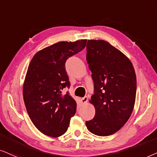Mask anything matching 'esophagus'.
Segmentation results:
<instances>
[{
    "mask_svg": "<svg viewBox=\"0 0 157 157\" xmlns=\"http://www.w3.org/2000/svg\"><path fill=\"white\" fill-rule=\"evenodd\" d=\"M87 99H88V98H87V96H85V97H83L82 99H81V101H82V103H86L87 102Z\"/></svg>",
    "mask_w": 157,
    "mask_h": 157,
    "instance_id": "esophagus-1",
    "label": "esophagus"
}]
</instances>
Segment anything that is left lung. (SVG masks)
Instances as JSON below:
<instances>
[{
    "instance_id": "left-lung-1",
    "label": "left lung",
    "mask_w": 157,
    "mask_h": 157,
    "mask_svg": "<svg viewBox=\"0 0 157 157\" xmlns=\"http://www.w3.org/2000/svg\"><path fill=\"white\" fill-rule=\"evenodd\" d=\"M86 59L92 72L94 94L90 102L95 117L86 121L93 134L106 136L120 130L132 113L136 77L126 55L104 40H88Z\"/></svg>"
}]
</instances>
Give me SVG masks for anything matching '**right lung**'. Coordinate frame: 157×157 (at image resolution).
<instances>
[{
  "mask_svg": "<svg viewBox=\"0 0 157 157\" xmlns=\"http://www.w3.org/2000/svg\"><path fill=\"white\" fill-rule=\"evenodd\" d=\"M87 40L59 41L33 56L25 78L23 95L31 121L44 134L58 137L67 131L77 103L69 92L70 82L65 70L67 59L82 51Z\"/></svg>",
  "mask_w": 157,
  "mask_h": 157,
  "instance_id": "add662e5",
  "label": "right lung"
}]
</instances>
